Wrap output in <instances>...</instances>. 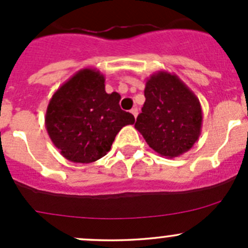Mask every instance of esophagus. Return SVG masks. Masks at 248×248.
Instances as JSON below:
<instances>
[{"instance_id":"esophagus-1","label":"esophagus","mask_w":248,"mask_h":248,"mask_svg":"<svg viewBox=\"0 0 248 248\" xmlns=\"http://www.w3.org/2000/svg\"><path fill=\"white\" fill-rule=\"evenodd\" d=\"M131 114L133 115V116L136 117V119H137V116H138V109H137V108H133V109L131 110Z\"/></svg>"}]
</instances>
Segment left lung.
<instances>
[{
	"label": "left lung",
	"instance_id": "left-lung-1",
	"mask_svg": "<svg viewBox=\"0 0 248 248\" xmlns=\"http://www.w3.org/2000/svg\"><path fill=\"white\" fill-rule=\"evenodd\" d=\"M145 103L134 124L152 150L167 158L193 147L202 133V111L194 92L176 74L158 71L146 80Z\"/></svg>",
	"mask_w": 248,
	"mask_h": 248
}]
</instances>
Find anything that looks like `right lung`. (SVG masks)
<instances>
[{
  "label": "right lung",
  "mask_w": 248,
  "mask_h": 248,
  "mask_svg": "<svg viewBox=\"0 0 248 248\" xmlns=\"http://www.w3.org/2000/svg\"><path fill=\"white\" fill-rule=\"evenodd\" d=\"M104 82L106 78L97 69H80L47 104V134L73 163H92L106 156L122 127L136 121L131 112L120 108L117 92L107 93Z\"/></svg>",
  "instance_id": "obj_1"
}]
</instances>
